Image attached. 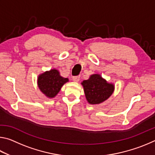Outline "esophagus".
<instances>
[{
  "instance_id": "esophagus-1",
  "label": "esophagus",
  "mask_w": 155,
  "mask_h": 155,
  "mask_svg": "<svg viewBox=\"0 0 155 155\" xmlns=\"http://www.w3.org/2000/svg\"><path fill=\"white\" fill-rule=\"evenodd\" d=\"M79 80H80L79 76H77V77H72V81H74V82H78Z\"/></svg>"
}]
</instances>
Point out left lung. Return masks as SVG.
Masks as SVG:
<instances>
[{"label": "left lung", "mask_w": 155, "mask_h": 155, "mask_svg": "<svg viewBox=\"0 0 155 155\" xmlns=\"http://www.w3.org/2000/svg\"><path fill=\"white\" fill-rule=\"evenodd\" d=\"M85 98L90 104L103 103L112 95L115 90L114 84L108 83L99 74H91L87 80L81 83Z\"/></svg>", "instance_id": "left-lung-1"}]
</instances>
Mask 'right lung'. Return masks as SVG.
I'll list each match as a JSON object with an SVG mask.
<instances>
[{"label":"right lung","instance_id":"add662e5","mask_svg":"<svg viewBox=\"0 0 155 155\" xmlns=\"http://www.w3.org/2000/svg\"><path fill=\"white\" fill-rule=\"evenodd\" d=\"M69 81L68 78L62 77L59 70L51 69L41 73L38 77V85L40 90L47 98H54L65 83Z\"/></svg>","mask_w":155,"mask_h":155}]
</instances>
